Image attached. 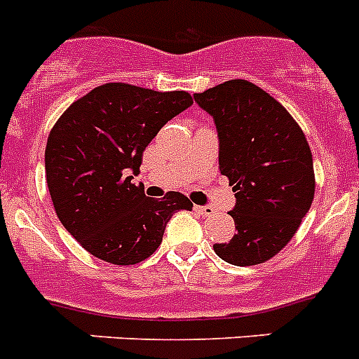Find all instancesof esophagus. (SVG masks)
<instances>
[{
	"label": "esophagus",
	"instance_id": "esophagus-1",
	"mask_svg": "<svg viewBox=\"0 0 359 359\" xmlns=\"http://www.w3.org/2000/svg\"><path fill=\"white\" fill-rule=\"evenodd\" d=\"M195 211H197L198 215H202V217H211V215L215 213V210L211 205H195Z\"/></svg>",
	"mask_w": 359,
	"mask_h": 359
}]
</instances>
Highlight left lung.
Masks as SVG:
<instances>
[{
	"label": "left lung",
	"instance_id": "1",
	"mask_svg": "<svg viewBox=\"0 0 359 359\" xmlns=\"http://www.w3.org/2000/svg\"><path fill=\"white\" fill-rule=\"evenodd\" d=\"M213 117L218 168L236 204V235L215 244L233 266H257L289 244L314 198L313 154L302 128L266 90L231 79L193 95Z\"/></svg>",
	"mask_w": 359,
	"mask_h": 359
}]
</instances>
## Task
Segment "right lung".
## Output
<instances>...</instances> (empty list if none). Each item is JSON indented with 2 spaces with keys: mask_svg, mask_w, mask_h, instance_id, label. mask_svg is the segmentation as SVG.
Wrapping results in <instances>:
<instances>
[{
  "mask_svg": "<svg viewBox=\"0 0 359 359\" xmlns=\"http://www.w3.org/2000/svg\"><path fill=\"white\" fill-rule=\"evenodd\" d=\"M193 104L188 92L106 83L68 106L45 149L46 184L68 233L93 257L132 266L154 255L173 213L191 210L179 191L144 195L132 179L164 124Z\"/></svg>",
  "mask_w": 359,
  "mask_h": 359,
  "instance_id": "right-lung-1",
  "label": "right lung"
}]
</instances>
